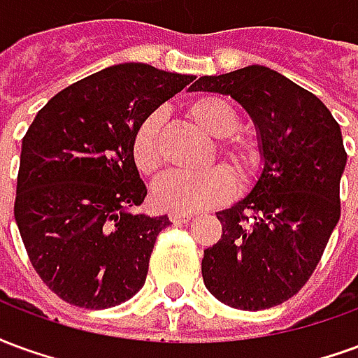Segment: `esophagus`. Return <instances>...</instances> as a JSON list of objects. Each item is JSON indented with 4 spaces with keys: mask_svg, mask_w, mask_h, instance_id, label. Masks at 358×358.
Masks as SVG:
<instances>
[{
    "mask_svg": "<svg viewBox=\"0 0 358 358\" xmlns=\"http://www.w3.org/2000/svg\"><path fill=\"white\" fill-rule=\"evenodd\" d=\"M169 218H171V222H187V220H192L194 217L189 213H171Z\"/></svg>",
    "mask_w": 358,
    "mask_h": 358,
    "instance_id": "34e87169",
    "label": "esophagus"
}]
</instances>
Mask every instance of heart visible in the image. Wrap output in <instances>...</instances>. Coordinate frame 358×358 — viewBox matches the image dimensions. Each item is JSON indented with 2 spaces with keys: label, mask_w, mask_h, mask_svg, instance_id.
<instances>
[{
  "label": "heart",
  "mask_w": 358,
  "mask_h": 358,
  "mask_svg": "<svg viewBox=\"0 0 358 358\" xmlns=\"http://www.w3.org/2000/svg\"><path fill=\"white\" fill-rule=\"evenodd\" d=\"M187 117L215 138V153L238 180H248L259 166L261 149L257 140L240 128V115L217 95H201L187 105ZM163 124L161 113H151L138 126L132 140V159L136 169L143 174H153L161 169V141L159 132ZM234 192V182L224 169L205 172H169L153 187L157 207L172 213H195L210 209L226 201Z\"/></svg>",
  "instance_id": "obj_1"
}]
</instances>
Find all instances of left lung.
<instances>
[{
  "instance_id": "obj_1",
  "label": "left lung",
  "mask_w": 358,
  "mask_h": 358,
  "mask_svg": "<svg viewBox=\"0 0 358 358\" xmlns=\"http://www.w3.org/2000/svg\"><path fill=\"white\" fill-rule=\"evenodd\" d=\"M192 90L240 103L264 159L251 194L217 213L222 236L205 249L203 282L228 307L282 305L313 276L339 220L347 163L339 124L315 94L261 65L201 76Z\"/></svg>"
}]
</instances>
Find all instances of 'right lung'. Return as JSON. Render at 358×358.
Returning <instances> with one entry per match:
<instances>
[{"label": "right lung", "mask_w": 358, "mask_h": 358, "mask_svg": "<svg viewBox=\"0 0 358 358\" xmlns=\"http://www.w3.org/2000/svg\"><path fill=\"white\" fill-rule=\"evenodd\" d=\"M194 80L143 63L109 66L53 95L24 134L15 220L38 276L66 303L109 308L145 284L171 220L136 210L148 187L134 134Z\"/></svg>", "instance_id": "1"}]
</instances>
